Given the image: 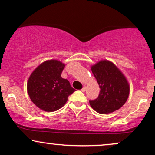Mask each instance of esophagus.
<instances>
[{"mask_svg": "<svg viewBox=\"0 0 155 155\" xmlns=\"http://www.w3.org/2000/svg\"><path fill=\"white\" fill-rule=\"evenodd\" d=\"M86 90H87V87H86V86H84L82 89H81V91H82V92H84L86 91Z\"/></svg>", "mask_w": 155, "mask_h": 155, "instance_id": "esophagus-1", "label": "esophagus"}]
</instances>
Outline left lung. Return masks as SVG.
<instances>
[{
	"instance_id": "8db88e82",
	"label": "left lung",
	"mask_w": 155,
	"mask_h": 155,
	"mask_svg": "<svg viewBox=\"0 0 155 155\" xmlns=\"http://www.w3.org/2000/svg\"><path fill=\"white\" fill-rule=\"evenodd\" d=\"M91 71L101 88L97 98L90 101L91 107L102 114L120 109L130 94L129 82L123 73L114 63L107 60L93 64Z\"/></svg>"
}]
</instances>
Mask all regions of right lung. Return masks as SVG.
<instances>
[{
    "label": "right lung",
    "instance_id": "right-lung-1",
    "mask_svg": "<svg viewBox=\"0 0 155 155\" xmlns=\"http://www.w3.org/2000/svg\"><path fill=\"white\" fill-rule=\"evenodd\" d=\"M65 64L58 60H48L32 72L27 82V91L32 102L44 111L52 112L66 104L75 91L68 80L61 77Z\"/></svg>",
    "mask_w": 155,
    "mask_h": 155
}]
</instances>
